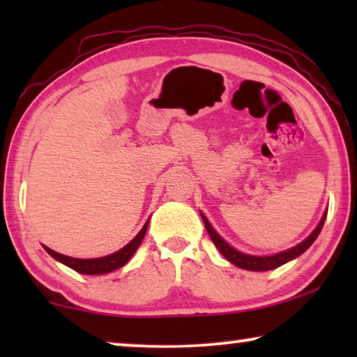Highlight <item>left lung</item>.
<instances>
[{"label":"left lung","mask_w":357,"mask_h":357,"mask_svg":"<svg viewBox=\"0 0 357 357\" xmlns=\"http://www.w3.org/2000/svg\"><path fill=\"white\" fill-rule=\"evenodd\" d=\"M202 218H203L204 227H206V231L209 234V237H211V241L214 242V245L218 247V250L221 252L229 261L234 263L236 266L243 268V270H248V271H268V270H275V268L284 265V263L294 260L296 257H299L301 253H304L307 248L314 243L315 238L319 237L321 227H324L326 213L324 214V218H321V221L319 226H317L315 231L312 232L304 242H301L299 245L289 248V250L276 253V255H271V257H253V255H247V253L236 250V248H232L226 241H222V238L219 237V234L214 231L213 226L208 222V219L204 218L203 214H202Z\"/></svg>","instance_id":"left-lung-1"}]
</instances>
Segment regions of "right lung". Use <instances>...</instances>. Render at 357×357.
<instances>
[{"instance_id": "right-lung-1", "label": "right lung", "mask_w": 357, "mask_h": 357, "mask_svg": "<svg viewBox=\"0 0 357 357\" xmlns=\"http://www.w3.org/2000/svg\"><path fill=\"white\" fill-rule=\"evenodd\" d=\"M148 224H149V221L144 224L138 236H136L130 243H126L121 250L112 253V255L102 257V258L82 260V258H73V257L61 255V253H56L55 250H52V248H48V247H45V250L50 253L55 260L61 261L63 265L70 266L71 270L81 273V275H104V273H110V271L116 270V268H121L125 263H128L130 258L133 257V253L136 252V248L139 247L141 241L144 238V234H146V231H148Z\"/></svg>"}]
</instances>
